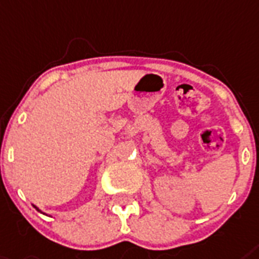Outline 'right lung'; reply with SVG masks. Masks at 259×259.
Listing matches in <instances>:
<instances>
[{
    "instance_id": "add662e5",
    "label": "right lung",
    "mask_w": 259,
    "mask_h": 259,
    "mask_svg": "<svg viewBox=\"0 0 259 259\" xmlns=\"http://www.w3.org/2000/svg\"><path fill=\"white\" fill-rule=\"evenodd\" d=\"M33 207H34V208H36V209H37V211H40V209H38L37 207H36V205H33Z\"/></svg>"
}]
</instances>
